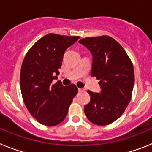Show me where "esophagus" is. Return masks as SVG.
Instances as JSON below:
<instances>
[{
  "mask_svg": "<svg viewBox=\"0 0 152 152\" xmlns=\"http://www.w3.org/2000/svg\"><path fill=\"white\" fill-rule=\"evenodd\" d=\"M85 90L83 89V88H79V92H83V91H84Z\"/></svg>",
  "mask_w": 152,
  "mask_h": 152,
  "instance_id": "esophagus-1",
  "label": "esophagus"
}]
</instances>
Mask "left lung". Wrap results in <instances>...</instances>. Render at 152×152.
I'll return each instance as SVG.
<instances>
[{"label":"left lung","mask_w":152,"mask_h":152,"mask_svg":"<svg viewBox=\"0 0 152 152\" xmlns=\"http://www.w3.org/2000/svg\"><path fill=\"white\" fill-rule=\"evenodd\" d=\"M79 42L91 51V75L99 79L102 88L101 94L88 90L91 99L85 105V113L92 124L108 125L122 115L131 101L132 63L122 46L110 36L87 37Z\"/></svg>","instance_id":"left-lung-1"}]
</instances>
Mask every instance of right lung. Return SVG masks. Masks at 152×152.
Here are the masks:
<instances>
[{
	"mask_svg": "<svg viewBox=\"0 0 152 152\" xmlns=\"http://www.w3.org/2000/svg\"><path fill=\"white\" fill-rule=\"evenodd\" d=\"M79 36L49 33L37 41L26 54L20 70L22 96L31 115L38 122L53 126L63 122L78 92L74 84H53L67 48Z\"/></svg>",
	"mask_w": 152,
	"mask_h": 152,
	"instance_id": "1",
	"label": "right lung"
}]
</instances>
